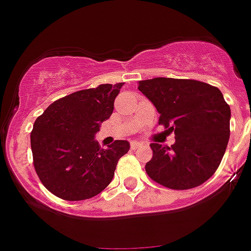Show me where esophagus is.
I'll list each match as a JSON object with an SVG mask.
<instances>
[{
    "label": "esophagus",
    "instance_id": "34e87169",
    "mask_svg": "<svg viewBox=\"0 0 251 251\" xmlns=\"http://www.w3.org/2000/svg\"><path fill=\"white\" fill-rule=\"evenodd\" d=\"M143 145H144V144L143 143H139V141H131V143H130V147H131L132 150L139 149V148H141V147H143Z\"/></svg>",
    "mask_w": 251,
    "mask_h": 251
}]
</instances>
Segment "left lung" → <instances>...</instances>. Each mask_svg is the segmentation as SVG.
<instances>
[{
	"mask_svg": "<svg viewBox=\"0 0 251 251\" xmlns=\"http://www.w3.org/2000/svg\"><path fill=\"white\" fill-rule=\"evenodd\" d=\"M139 91L152 102L159 125L176 134L171 147L150 144L145 165L154 182L171 189L201 186L217 171L230 138V106L217 87L195 79L140 80Z\"/></svg>",
	"mask_w": 251,
	"mask_h": 251,
	"instance_id": "8db88e82",
	"label": "left lung"
}]
</instances>
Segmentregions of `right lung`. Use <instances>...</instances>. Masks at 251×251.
<instances>
[{
	"mask_svg": "<svg viewBox=\"0 0 251 251\" xmlns=\"http://www.w3.org/2000/svg\"><path fill=\"white\" fill-rule=\"evenodd\" d=\"M123 83L100 84L56 100L35 120L30 134L35 172L45 188L67 201L101 193L112 180L117 162L130 149L116 140L107 149L95 140L110 119Z\"/></svg>",
	"mask_w": 251,
	"mask_h": 251,
	"instance_id": "right-lung-1",
	"label": "right lung"
}]
</instances>
